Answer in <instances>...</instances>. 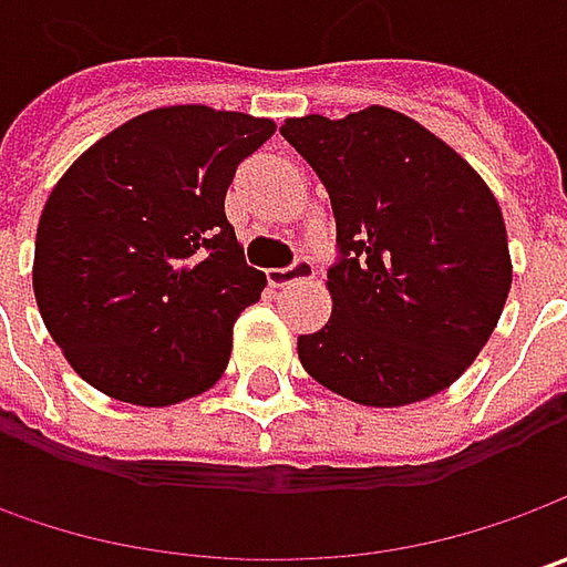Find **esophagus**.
Wrapping results in <instances>:
<instances>
[{"instance_id": "obj_1", "label": "esophagus", "mask_w": 567, "mask_h": 567, "mask_svg": "<svg viewBox=\"0 0 567 567\" xmlns=\"http://www.w3.org/2000/svg\"><path fill=\"white\" fill-rule=\"evenodd\" d=\"M312 277H316V261L312 258H296L290 268H274V271H268L271 287H287L293 280H312Z\"/></svg>"}]
</instances>
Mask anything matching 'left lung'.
Returning a JSON list of instances; mask_svg holds the SVG:
<instances>
[{
  "mask_svg": "<svg viewBox=\"0 0 567 567\" xmlns=\"http://www.w3.org/2000/svg\"><path fill=\"white\" fill-rule=\"evenodd\" d=\"M280 135L316 169L338 220L334 309L296 340L302 369L362 406L445 391L486 347L512 290L489 186L451 144L388 106L299 116Z\"/></svg>",
  "mask_w": 567,
  "mask_h": 567,
  "instance_id": "left-lung-1",
  "label": "left lung"
}]
</instances>
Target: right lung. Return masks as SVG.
<instances>
[{
	"label": "right lung",
	"instance_id": "1",
	"mask_svg": "<svg viewBox=\"0 0 567 567\" xmlns=\"http://www.w3.org/2000/svg\"><path fill=\"white\" fill-rule=\"evenodd\" d=\"M274 120L157 106L91 144L55 183L33 246V296L62 357L106 398L169 406L224 375L265 274L224 214L236 166Z\"/></svg>",
	"mask_w": 567,
	"mask_h": 567
}]
</instances>
